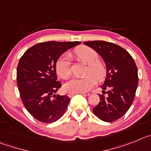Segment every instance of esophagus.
I'll list each match as a JSON object with an SVG mask.
<instances>
[{"label":"esophagus","mask_w":151,"mask_h":151,"mask_svg":"<svg viewBox=\"0 0 151 151\" xmlns=\"http://www.w3.org/2000/svg\"><path fill=\"white\" fill-rule=\"evenodd\" d=\"M78 93H80V94H85V92H77V93H69L68 96H69V97H72L73 96H74V95H76V94H78Z\"/></svg>","instance_id":"34e87169"}]
</instances>
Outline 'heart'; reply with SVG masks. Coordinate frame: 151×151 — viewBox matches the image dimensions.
I'll return each instance as SVG.
<instances>
[{
  "label": "heart",
  "mask_w": 151,
  "mask_h": 151,
  "mask_svg": "<svg viewBox=\"0 0 151 151\" xmlns=\"http://www.w3.org/2000/svg\"><path fill=\"white\" fill-rule=\"evenodd\" d=\"M75 55L84 63L88 64L85 70V77L73 78L65 85V90L71 93L85 92L89 91L96 83V79L102 81L107 76L108 70L105 63L98 59L99 55L91 47L86 46L80 47L75 50ZM56 71L59 77L64 80L69 78L71 74L69 55L65 54L58 59L56 62Z\"/></svg>",
  "instance_id": "obj_1"
}]
</instances>
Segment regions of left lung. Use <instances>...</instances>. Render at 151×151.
Here are the masks:
<instances>
[{"label":"left lung","mask_w":151,"mask_h":151,"mask_svg":"<svg viewBox=\"0 0 151 151\" xmlns=\"http://www.w3.org/2000/svg\"><path fill=\"white\" fill-rule=\"evenodd\" d=\"M83 43L102 57L108 70L101 86L103 94H99L100 101L92 111L103 121L114 122L122 117L132 104L138 83L137 66L131 55L114 43L103 40Z\"/></svg>","instance_id":"1"}]
</instances>
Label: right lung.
<instances>
[{
  "label": "right lung",
  "instance_id": "right-lung-1",
  "mask_svg": "<svg viewBox=\"0 0 151 151\" xmlns=\"http://www.w3.org/2000/svg\"><path fill=\"white\" fill-rule=\"evenodd\" d=\"M81 42L47 41L27 50L17 66L16 80L20 97L27 111L37 120L51 123L62 117L70 99L55 95L62 87L57 81L56 62L68 49Z\"/></svg>",
  "mask_w": 151,
  "mask_h": 151
}]
</instances>
